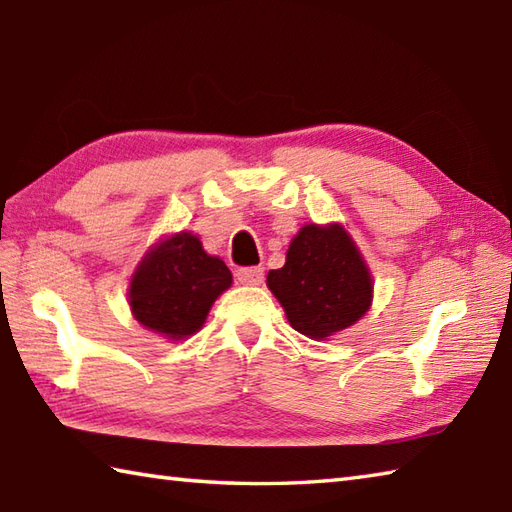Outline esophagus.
Segmentation results:
<instances>
[{
	"label": "esophagus",
	"mask_w": 512,
	"mask_h": 512,
	"mask_svg": "<svg viewBox=\"0 0 512 512\" xmlns=\"http://www.w3.org/2000/svg\"><path fill=\"white\" fill-rule=\"evenodd\" d=\"M235 275H237V282L246 284V286H257V284L264 282V268L262 266L239 268Z\"/></svg>",
	"instance_id": "obj_1"
}]
</instances>
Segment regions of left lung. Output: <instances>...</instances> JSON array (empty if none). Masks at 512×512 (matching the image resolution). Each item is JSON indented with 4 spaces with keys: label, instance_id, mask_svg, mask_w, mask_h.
Wrapping results in <instances>:
<instances>
[{
    "label": "left lung",
    "instance_id": "1",
    "mask_svg": "<svg viewBox=\"0 0 512 512\" xmlns=\"http://www.w3.org/2000/svg\"><path fill=\"white\" fill-rule=\"evenodd\" d=\"M290 326L326 339L353 326L373 302V277L362 253L339 224H306L288 246L286 264L266 277Z\"/></svg>",
    "mask_w": 512,
    "mask_h": 512
}]
</instances>
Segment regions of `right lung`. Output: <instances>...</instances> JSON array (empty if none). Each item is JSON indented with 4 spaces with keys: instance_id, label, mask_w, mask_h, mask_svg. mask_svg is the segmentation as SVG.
<instances>
[{
    "instance_id": "add662e5",
    "label": "right lung",
    "mask_w": 512,
    "mask_h": 512,
    "mask_svg": "<svg viewBox=\"0 0 512 512\" xmlns=\"http://www.w3.org/2000/svg\"><path fill=\"white\" fill-rule=\"evenodd\" d=\"M230 284L233 275L222 259L182 230L144 255L130 279L128 304L139 324L177 342L204 326L210 306Z\"/></svg>"
}]
</instances>
